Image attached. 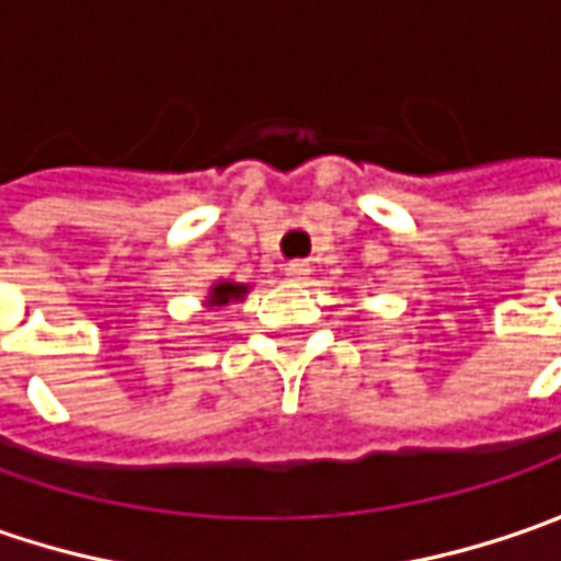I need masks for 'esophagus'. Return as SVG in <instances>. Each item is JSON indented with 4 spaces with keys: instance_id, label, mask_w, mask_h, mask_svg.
I'll return each mask as SVG.
<instances>
[{
    "instance_id": "obj_1",
    "label": "esophagus",
    "mask_w": 561,
    "mask_h": 561,
    "mask_svg": "<svg viewBox=\"0 0 561 561\" xmlns=\"http://www.w3.org/2000/svg\"><path fill=\"white\" fill-rule=\"evenodd\" d=\"M287 274H290L293 280H306V277H309V265H306V262H290V265H287Z\"/></svg>"
}]
</instances>
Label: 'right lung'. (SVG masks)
<instances>
[{"instance_id": "right-lung-1", "label": "right lung", "mask_w": 561, "mask_h": 561, "mask_svg": "<svg viewBox=\"0 0 561 561\" xmlns=\"http://www.w3.org/2000/svg\"><path fill=\"white\" fill-rule=\"evenodd\" d=\"M249 293L247 284H233V280H218L211 290H208V299L205 306H227L230 299H243Z\"/></svg>"}]
</instances>
